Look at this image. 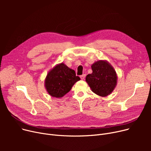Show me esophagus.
I'll list each match as a JSON object with an SVG mask.
<instances>
[{
	"label": "esophagus",
	"instance_id": "34e87169",
	"mask_svg": "<svg viewBox=\"0 0 151 151\" xmlns=\"http://www.w3.org/2000/svg\"><path fill=\"white\" fill-rule=\"evenodd\" d=\"M85 77H86V75H85V74H83V75H81V76H80V78H81V79L82 80H84Z\"/></svg>",
	"mask_w": 151,
	"mask_h": 151
}]
</instances>
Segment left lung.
Instances as JSON below:
<instances>
[{
	"instance_id": "1",
	"label": "left lung",
	"mask_w": 151,
	"mask_h": 151,
	"mask_svg": "<svg viewBox=\"0 0 151 151\" xmlns=\"http://www.w3.org/2000/svg\"><path fill=\"white\" fill-rule=\"evenodd\" d=\"M92 73L86 76V81L92 91L100 97H106L114 90L117 75L113 67L105 60H100L91 65Z\"/></svg>"
}]
</instances>
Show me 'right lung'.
I'll use <instances>...</instances> for the list:
<instances>
[{
  "mask_svg": "<svg viewBox=\"0 0 151 151\" xmlns=\"http://www.w3.org/2000/svg\"><path fill=\"white\" fill-rule=\"evenodd\" d=\"M80 80V78L76 76L75 70L62 62L48 71L45 80V87L50 96L59 99L64 96Z\"/></svg>",
  "mask_w": 151,
  "mask_h": 151,
  "instance_id": "add662e5",
  "label": "right lung"
}]
</instances>
